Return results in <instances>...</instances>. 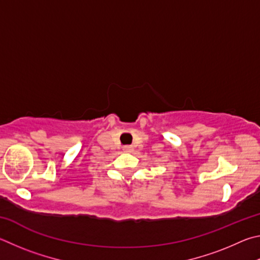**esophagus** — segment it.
<instances>
[{
	"mask_svg": "<svg viewBox=\"0 0 260 260\" xmlns=\"http://www.w3.org/2000/svg\"><path fill=\"white\" fill-rule=\"evenodd\" d=\"M133 146H130V145H125V146H123V151L124 152H127V153H130V152H133Z\"/></svg>",
	"mask_w": 260,
	"mask_h": 260,
	"instance_id": "esophagus-1",
	"label": "esophagus"
}]
</instances>
